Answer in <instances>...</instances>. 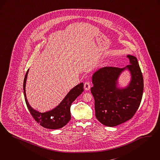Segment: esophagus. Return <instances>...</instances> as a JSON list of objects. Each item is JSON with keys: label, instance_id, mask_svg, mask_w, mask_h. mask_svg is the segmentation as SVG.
<instances>
[{"label": "esophagus", "instance_id": "1", "mask_svg": "<svg viewBox=\"0 0 160 160\" xmlns=\"http://www.w3.org/2000/svg\"><path fill=\"white\" fill-rule=\"evenodd\" d=\"M84 88L86 90H89L90 89V84L89 82H86L84 84Z\"/></svg>", "mask_w": 160, "mask_h": 160}]
</instances>
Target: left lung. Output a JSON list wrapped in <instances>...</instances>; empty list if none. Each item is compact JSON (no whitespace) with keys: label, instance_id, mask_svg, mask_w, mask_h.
<instances>
[{"label":"left lung","instance_id":"left-lung-1","mask_svg":"<svg viewBox=\"0 0 160 160\" xmlns=\"http://www.w3.org/2000/svg\"><path fill=\"white\" fill-rule=\"evenodd\" d=\"M130 64L120 68L105 67L92 76L93 87L90 90L95 99L96 118L103 125L114 127L127 122L135 114L141 104L143 78L137 58L128 55ZM126 69L131 71L132 80L124 89L116 87L117 80Z\"/></svg>","mask_w":160,"mask_h":160}]
</instances>
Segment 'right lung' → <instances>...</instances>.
I'll use <instances>...</instances> for the list:
<instances>
[{
    "label": "right lung",
    "instance_id": "obj_1",
    "mask_svg": "<svg viewBox=\"0 0 160 160\" xmlns=\"http://www.w3.org/2000/svg\"><path fill=\"white\" fill-rule=\"evenodd\" d=\"M28 70L26 72L23 83L24 94L27 108L35 121L43 128L58 129L63 128L71 120L70 107L72 102L83 92V83H80L71 90L62 101L55 108L44 113L32 109L26 98V83Z\"/></svg>",
    "mask_w": 160,
    "mask_h": 160
}]
</instances>
